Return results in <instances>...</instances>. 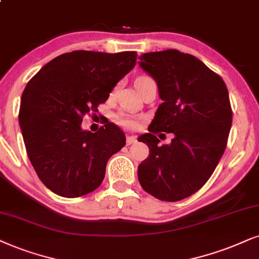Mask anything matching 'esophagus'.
I'll list each match as a JSON object with an SVG mask.
<instances>
[{
  "mask_svg": "<svg viewBox=\"0 0 259 259\" xmlns=\"http://www.w3.org/2000/svg\"><path fill=\"white\" fill-rule=\"evenodd\" d=\"M136 142H137V140H136L135 136H126V146L135 145Z\"/></svg>",
  "mask_w": 259,
  "mask_h": 259,
  "instance_id": "34e87169",
  "label": "esophagus"
}]
</instances>
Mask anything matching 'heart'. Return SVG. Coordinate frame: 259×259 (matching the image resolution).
<instances>
[{"label":"heart","instance_id":"b5f03b06","mask_svg":"<svg viewBox=\"0 0 259 259\" xmlns=\"http://www.w3.org/2000/svg\"><path fill=\"white\" fill-rule=\"evenodd\" d=\"M116 122L124 127H127V129H135V127L139 125V118L133 114L126 113V112H119L116 116Z\"/></svg>","mask_w":259,"mask_h":259}]
</instances>
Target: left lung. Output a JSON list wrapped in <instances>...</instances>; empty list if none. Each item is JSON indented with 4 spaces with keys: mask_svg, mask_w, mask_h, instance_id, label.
<instances>
[{
    "mask_svg": "<svg viewBox=\"0 0 259 259\" xmlns=\"http://www.w3.org/2000/svg\"><path fill=\"white\" fill-rule=\"evenodd\" d=\"M139 64L155 80L163 101L149 133L139 137L149 148L137 169L140 184L161 201H181L207 183L227 146L232 125L227 87L197 57L178 50L143 54ZM161 131L174 134L169 145H158L156 134L164 135Z\"/></svg>",
    "mask_w": 259,
    "mask_h": 259,
    "instance_id": "1",
    "label": "left lung"
}]
</instances>
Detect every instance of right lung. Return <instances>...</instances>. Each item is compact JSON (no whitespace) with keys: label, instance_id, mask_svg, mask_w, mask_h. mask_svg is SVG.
<instances>
[{"label":"right lung","instance_id":"obj_1","mask_svg":"<svg viewBox=\"0 0 259 259\" xmlns=\"http://www.w3.org/2000/svg\"><path fill=\"white\" fill-rule=\"evenodd\" d=\"M136 56L135 51L68 52L29 80L19 124L29 161L52 192L74 198L94 191L107 160L125 146V135L113 123L97 133L82 130L81 123L135 67Z\"/></svg>","mask_w":259,"mask_h":259}]
</instances>
